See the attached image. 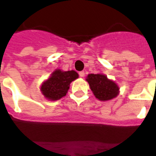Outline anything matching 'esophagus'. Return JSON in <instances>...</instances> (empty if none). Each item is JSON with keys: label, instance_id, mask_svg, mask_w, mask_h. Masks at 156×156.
Masks as SVG:
<instances>
[{"label": "esophagus", "instance_id": "1", "mask_svg": "<svg viewBox=\"0 0 156 156\" xmlns=\"http://www.w3.org/2000/svg\"><path fill=\"white\" fill-rule=\"evenodd\" d=\"M79 75L80 77H84L85 76V71H80Z\"/></svg>", "mask_w": 156, "mask_h": 156}]
</instances>
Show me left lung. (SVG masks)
I'll list each match as a JSON object with an SVG mask.
<instances>
[{
	"instance_id": "1",
	"label": "left lung",
	"mask_w": 156,
	"mask_h": 156,
	"mask_svg": "<svg viewBox=\"0 0 156 156\" xmlns=\"http://www.w3.org/2000/svg\"><path fill=\"white\" fill-rule=\"evenodd\" d=\"M85 80L94 95L100 101L113 99L119 94V86L105 74H89Z\"/></svg>"
}]
</instances>
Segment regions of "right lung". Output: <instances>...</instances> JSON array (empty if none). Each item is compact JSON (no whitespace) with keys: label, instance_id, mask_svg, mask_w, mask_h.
<instances>
[{"label":"right lung","instance_id":"right-lung-1","mask_svg":"<svg viewBox=\"0 0 156 156\" xmlns=\"http://www.w3.org/2000/svg\"><path fill=\"white\" fill-rule=\"evenodd\" d=\"M78 77V73L73 70L64 71L57 69L42 83L40 90L47 99L56 101L66 96L70 84Z\"/></svg>","mask_w":156,"mask_h":156}]
</instances>
